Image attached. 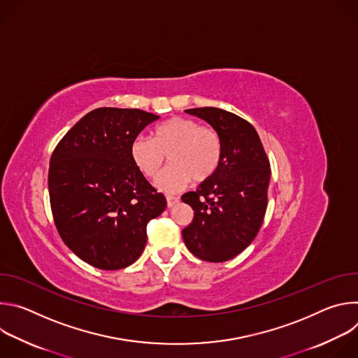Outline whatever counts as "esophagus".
<instances>
[{
    "instance_id": "esophagus-1",
    "label": "esophagus",
    "mask_w": 358,
    "mask_h": 358,
    "mask_svg": "<svg viewBox=\"0 0 358 358\" xmlns=\"http://www.w3.org/2000/svg\"><path fill=\"white\" fill-rule=\"evenodd\" d=\"M166 199H167V206H169V207L176 206V203L180 201V198H178V196H176V195H167V196H166Z\"/></svg>"
}]
</instances>
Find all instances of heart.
Wrapping results in <instances>:
<instances>
[{
	"mask_svg": "<svg viewBox=\"0 0 358 358\" xmlns=\"http://www.w3.org/2000/svg\"><path fill=\"white\" fill-rule=\"evenodd\" d=\"M173 163L157 178L156 184L166 192L210 180L224 157L221 133L208 124L189 117L176 116L152 130L151 138L137 136L130 144V159L147 178H155L167 160Z\"/></svg>",
	"mask_w": 358,
	"mask_h": 358,
	"instance_id": "obj_1",
	"label": "heart"
}]
</instances>
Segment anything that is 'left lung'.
<instances>
[{
  "label": "left lung",
  "instance_id": "left-lung-1",
  "mask_svg": "<svg viewBox=\"0 0 358 358\" xmlns=\"http://www.w3.org/2000/svg\"><path fill=\"white\" fill-rule=\"evenodd\" d=\"M185 112L221 133L224 157L210 180L181 196L194 210L182 238L196 258L225 262L249 246L262 227L268 207L269 159L259 134L245 119L218 108Z\"/></svg>",
  "mask_w": 358,
  "mask_h": 358
}]
</instances>
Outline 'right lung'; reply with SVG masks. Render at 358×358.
Returning a JSON list of instances; mask_svg holds the SVG:
<instances>
[{
    "label": "right lung",
    "mask_w": 358,
    "mask_h": 358,
    "mask_svg": "<svg viewBox=\"0 0 358 358\" xmlns=\"http://www.w3.org/2000/svg\"><path fill=\"white\" fill-rule=\"evenodd\" d=\"M159 117L140 109H94L50 156L48 189L55 227L76 257L97 269L134 264L147 242V224L167 207L166 196L130 159L131 141Z\"/></svg>",
    "instance_id": "1"
}]
</instances>
